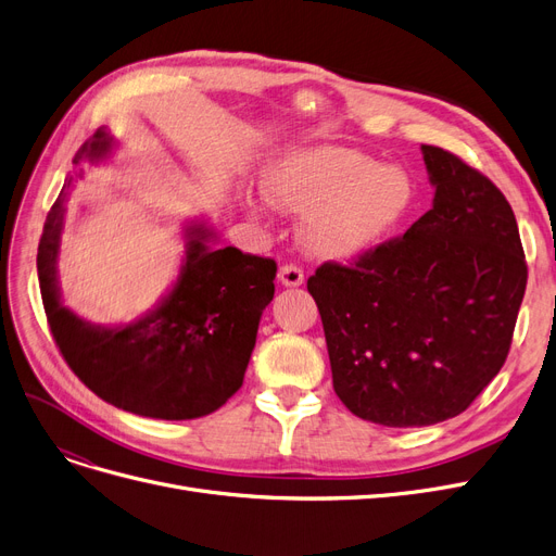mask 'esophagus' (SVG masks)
<instances>
[{
    "label": "esophagus",
    "instance_id": "34e87169",
    "mask_svg": "<svg viewBox=\"0 0 556 556\" xmlns=\"http://www.w3.org/2000/svg\"><path fill=\"white\" fill-rule=\"evenodd\" d=\"M278 280L285 287H301L303 285V271L294 264H285L278 271Z\"/></svg>",
    "mask_w": 556,
    "mask_h": 556
}]
</instances>
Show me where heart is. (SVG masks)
<instances>
[{
    "label": "heart",
    "mask_w": 556,
    "mask_h": 556,
    "mask_svg": "<svg viewBox=\"0 0 556 556\" xmlns=\"http://www.w3.org/2000/svg\"><path fill=\"white\" fill-rule=\"evenodd\" d=\"M262 195L274 210L303 216V249L321 260L349 262L374 253L402 226L415 203L404 168L340 146L299 148L262 173ZM253 218L264 207L247 203Z\"/></svg>",
    "instance_id": "obj_1"
}]
</instances>
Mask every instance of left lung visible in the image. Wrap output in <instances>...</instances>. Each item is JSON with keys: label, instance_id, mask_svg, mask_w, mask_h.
Returning a JSON list of instances; mask_svg holds the SVG:
<instances>
[{"label": "left lung", "instance_id": "obj_1", "mask_svg": "<svg viewBox=\"0 0 556 556\" xmlns=\"http://www.w3.org/2000/svg\"><path fill=\"white\" fill-rule=\"evenodd\" d=\"M435 189L402 239L307 280L342 404L410 429L456 417L502 369L527 287L514 210L456 154L421 146Z\"/></svg>", "mask_w": 556, "mask_h": 556}]
</instances>
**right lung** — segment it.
Returning a JSON list of instances; mask_svg holds the SVG:
<instances>
[{
    "mask_svg": "<svg viewBox=\"0 0 556 556\" xmlns=\"http://www.w3.org/2000/svg\"><path fill=\"white\" fill-rule=\"evenodd\" d=\"M116 139L100 127L75 154L38 243L42 305L56 346L79 381L106 404L152 419L214 413L241 388L264 307L274 299L276 262L216 249L205 220L185 228V253L168 292L129 324L100 326L63 305L56 276L65 198L84 166L111 157Z\"/></svg>",
    "mask_w": 556,
    "mask_h": 556,
    "instance_id": "obj_1",
    "label": "right lung"
}]
</instances>
